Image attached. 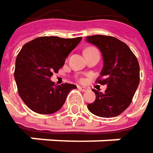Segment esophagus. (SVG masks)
Returning <instances> with one entry per match:
<instances>
[{
  "label": "esophagus",
  "instance_id": "34e87169",
  "mask_svg": "<svg viewBox=\"0 0 153 153\" xmlns=\"http://www.w3.org/2000/svg\"><path fill=\"white\" fill-rule=\"evenodd\" d=\"M78 88H79L80 91H83V92H85V91H87V90H88V88H85V87H80V86H78Z\"/></svg>",
  "mask_w": 153,
  "mask_h": 153
}]
</instances>
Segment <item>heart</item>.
<instances>
[{
  "label": "heart",
  "instance_id": "b5f03b06",
  "mask_svg": "<svg viewBox=\"0 0 153 153\" xmlns=\"http://www.w3.org/2000/svg\"><path fill=\"white\" fill-rule=\"evenodd\" d=\"M80 80H82V79H80Z\"/></svg>",
  "mask_w": 153,
  "mask_h": 153
}]
</instances>
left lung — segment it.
Listing matches in <instances>:
<instances>
[{"mask_svg":"<svg viewBox=\"0 0 153 153\" xmlns=\"http://www.w3.org/2000/svg\"><path fill=\"white\" fill-rule=\"evenodd\" d=\"M88 42L102 52L104 67L97 82L106 85L105 93L92 89L96 100L88 108L93 114L111 118L122 113L132 102L140 81L137 58L128 46L112 36H87Z\"/></svg>","mask_w":153,"mask_h":153,"instance_id":"obj_1","label":"left lung"}]
</instances>
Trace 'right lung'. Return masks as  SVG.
<instances>
[{
  "mask_svg": "<svg viewBox=\"0 0 153 153\" xmlns=\"http://www.w3.org/2000/svg\"><path fill=\"white\" fill-rule=\"evenodd\" d=\"M81 39L43 36L21 48L16 59L14 77L20 97L32 111L54 113L63 106L70 90L77 88L69 83L56 86L50 77L63 67L65 58Z\"/></svg>",
  "mask_w": 153,
  "mask_h": 153,
  "instance_id": "add662e5",
  "label": "right lung"
}]
</instances>
